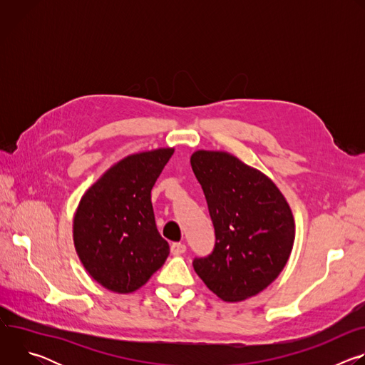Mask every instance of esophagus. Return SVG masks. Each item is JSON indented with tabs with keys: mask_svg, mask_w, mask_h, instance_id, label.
<instances>
[{
	"mask_svg": "<svg viewBox=\"0 0 365 365\" xmlns=\"http://www.w3.org/2000/svg\"><path fill=\"white\" fill-rule=\"evenodd\" d=\"M170 251L173 255H182L186 251V245L182 242H173L170 245Z\"/></svg>",
	"mask_w": 365,
	"mask_h": 365,
	"instance_id": "obj_1",
	"label": "esophagus"
}]
</instances>
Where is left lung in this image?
<instances>
[{
  "label": "left lung",
  "mask_w": 365,
  "mask_h": 365,
  "mask_svg": "<svg viewBox=\"0 0 365 365\" xmlns=\"http://www.w3.org/2000/svg\"><path fill=\"white\" fill-rule=\"evenodd\" d=\"M215 228L212 254L193 259L206 287L225 302L263 292L284 269L294 242V218L276 183L227 151L190 158Z\"/></svg>",
  "instance_id": "left-lung-1"
}]
</instances>
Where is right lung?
Segmentation results:
<instances>
[{"label":"right lung","instance_id":"1","mask_svg":"<svg viewBox=\"0 0 365 365\" xmlns=\"http://www.w3.org/2000/svg\"><path fill=\"white\" fill-rule=\"evenodd\" d=\"M175 148L127 155L81 197L73 244L89 276L115 293L144 286L166 262L169 244L158 231L151 189Z\"/></svg>","mask_w":365,"mask_h":365}]
</instances>
